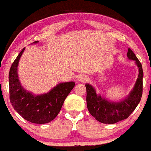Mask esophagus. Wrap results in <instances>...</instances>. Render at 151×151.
Segmentation results:
<instances>
[{"instance_id":"34e87169","label":"esophagus","mask_w":151,"mask_h":151,"mask_svg":"<svg viewBox=\"0 0 151 151\" xmlns=\"http://www.w3.org/2000/svg\"><path fill=\"white\" fill-rule=\"evenodd\" d=\"M88 77H86V76H85V75H81L80 76V77H79V78H78V80H79V81H80V82H81V83H86V81H88Z\"/></svg>"}]
</instances>
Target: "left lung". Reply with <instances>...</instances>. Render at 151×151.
<instances>
[{"instance_id":"8db88e82","label":"left lung","mask_w":151,"mask_h":151,"mask_svg":"<svg viewBox=\"0 0 151 151\" xmlns=\"http://www.w3.org/2000/svg\"><path fill=\"white\" fill-rule=\"evenodd\" d=\"M127 56L135 60L138 67V77L135 87L129 96L121 102H111L96 94L92 86L86 84V104L88 111L100 123L113 124L121 121L129 116L141 101L143 92V69L140 61L130 48L128 49Z\"/></svg>"}]
</instances>
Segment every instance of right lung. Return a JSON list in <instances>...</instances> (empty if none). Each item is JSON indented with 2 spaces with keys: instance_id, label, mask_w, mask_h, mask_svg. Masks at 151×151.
Wrapping results in <instances>:
<instances>
[{
  "instance_id": "1",
  "label": "right lung",
  "mask_w": 151,
  "mask_h": 151,
  "mask_svg": "<svg viewBox=\"0 0 151 151\" xmlns=\"http://www.w3.org/2000/svg\"><path fill=\"white\" fill-rule=\"evenodd\" d=\"M37 41H35L37 43ZM23 48L12 64L9 72V100L20 116L33 123H50L56 117L64 101L74 87V82L62 83L47 94L35 96L20 85L17 75V66Z\"/></svg>"
}]
</instances>
